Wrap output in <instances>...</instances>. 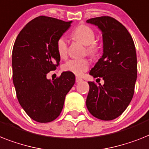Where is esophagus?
Instances as JSON below:
<instances>
[{
	"instance_id": "esophagus-1",
	"label": "esophagus",
	"mask_w": 149,
	"mask_h": 149,
	"mask_svg": "<svg viewBox=\"0 0 149 149\" xmlns=\"http://www.w3.org/2000/svg\"><path fill=\"white\" fill-rule=\"evenodd\" d=\"M75 81H76V82H77V83H79V82H81L83 80H82V78H81V77H76Z\"/></svg>"
}]
</instances>
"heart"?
<instances>
[{"mask_svg":"<svg viewBox=\"0 0 149 149\" xmlns=\"http://www.w3.org/2000/svg\"><path fill=\"white\" fill-rule=\"evenodd\" d=\"M74 38L81 42L84 45H87V52L89 55L94 56L98 53L100 47L98 44L94 42L95 33L91 28L86 25L77 26L72 33ZM57 52L60 58H65L67 55V39L65 36H61L57 41ZM89 61L85 58L82 59H72L64 64L62 69L64 72H68L75 74L81 75L86 72L89 68Z\"/></svg>","mask_w":149,"mask_h":149,"instance_id":"b5f03b06","label":"heart"}]
</instances>
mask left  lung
<instances>
[{
	"mask_svg": "<svg viewBox=\"0 0 149 149\" xmlns=\"http://www.w3.org/2000/svg\"><path fill=\"white\" fill-rule=\"evenodd\" d=\"M86 22L97 26L102 33L103 55L90 74L104 81L103 85L88 82L86 105L94 117L114 120L125 111L133 97L137 78L136 47L126 28L113 17H95Z\"/></svg>",
	"mask_w": 149,
	"mask_h": 149,
	"instance_id": "1",
	"label": "left lung"
}]
</instances>
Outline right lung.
<instances>
[{
    "label": "right lung",
    "instance_id": "obj_1",
    "mask_svg": "<svg viewBox=\"0 0 149 149\" xmlns=\"http://www.w3.org/2000/svg\"><path fill=\"white\" fill-rule=\"evenodd\" d=\"M72 23L38 17L22 29L13 45V81L17 99L28 116L39 123H49L59 116L66 94L75 82L74 74L68 72L52 81L46 77L59 64L57 41Z\"/></svg>",
    "mask_w": 149,
    "mask_h": 149
}]
</instances>
